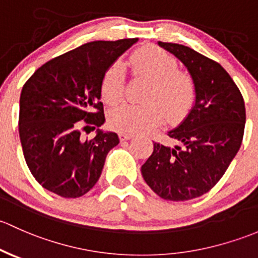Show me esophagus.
<instances>
[{
    "label": "esophagus",
    "instance_id": "1",
    "mask_svg": "<svg viewBox=\"0 0 258 258\" xmlns=\"http://www.w3.org/2000/svg\"><path fill=\"white\" fill-rule=\"evenodd\" d=\"M119 137H120L121 142H124V140H130V139H133V138H134V135L130 134V133H123V132H121L120 134H119Z\"/></svg>",
    "mask_w": 258,
    "mask_h": 258
}]
</instances>
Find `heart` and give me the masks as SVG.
<instances>
[{"instance_id":"obj_1","label":"heart","mask_w":258,"mask_h":258,"mask_svg":"<svg viewBox=\"0 0 258 258\" xmlns=\"http://www.w3.org/2000/svg\"><path fill=\"white\" fill-rule=\"evenodd\" d=\"M133 71L153 81L145 100L148 104H123L110 110L109 123L123 133H143L164 120L185 115L195 98L194 81L186 72L179 71L176 59L156 46H144L132 55ZM125 86V67L118 60L107 68L102 77V94L110 104L120 102Z\"/></svg>"}]
</instances>
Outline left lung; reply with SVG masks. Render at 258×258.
Instances as JSON below:
<instances>
[{
  "label": "left lung",
  "instance_id": "8db88e82",
  "mask_svg": "<svg viewBox=\"0 0 258 258\" xmlns=\"http://www.w3.org/2000/svg\"><path fill=\"white\" fill-rule=\"evenodd\" d=\"M158 44L186 67L195 86V103L168 133L177 144L154 143L142 174L160 198L186 201L211 190L237 154L245 130V102L221 64L182 44Z\"/></svg>",
  "mask_w": 258,
  "mask_h": 258
}]
</instances>
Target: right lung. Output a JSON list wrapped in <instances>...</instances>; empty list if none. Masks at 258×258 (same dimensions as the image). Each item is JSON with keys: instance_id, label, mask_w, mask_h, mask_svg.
Wrapping results in <instances>:
<instances>
[{"instance_id": "add662e5", "label": "right lung", "mask_w": 258, "mask_h": 258, "mask_svg": "<svg viewBox=\"0 0 258 258\" xmlns=\"http://www.w3.org/2000/svg\"><path fill=\"white\" fill-rule=\"evenodd\" d=\"M138 38L94 41L53 58L34 72L20 98V139L34 179L62 198H81L97 184L116 133L81 130L105 121L102 77Z\"/></svg>"}]
</instances>
